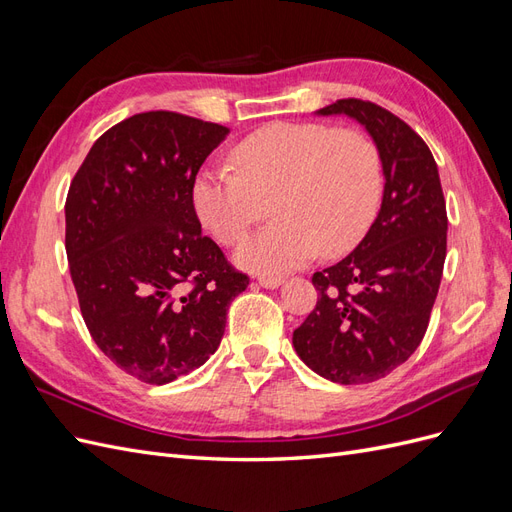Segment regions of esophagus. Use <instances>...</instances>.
I'll return each mask as SVG.
<instances>
[{
	"label": "esophagus",
	"mask_w": 512,
	"mask_h": 512,
	"mask_svg": "<svg viewBox=\"0 0 512 512\" xmlns=\"http://www.w3.org/2000/svg\"><path fill=\"white\" fill-rule=\"evenodd\" d=\"M282 277H271V275H262V277H258V284L262 286V288H280L282 286Z\"/></svg>",
	"instance_id": "obj_1"
}]
</instances>
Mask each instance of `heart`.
<instances>
[{
    "instance_id": "heart-1",
    "label": "heart",
    "mask_w": 512,
    "mask_h": 512,
    "mask_svg": "<svg viewBox=\"0 0 512 512\" xmlns=\"http://www.w3.org/2000/svg\"><path fill=\"white\" fill-rule=\"evenodd\" d=\"M237 170L205 168L194 181L198 220L224 245H239L269 215L277 220L247 241L241 267L277 275L307 265L322 250L350 252L374 224L382 162L363 132L314 121H273L232 149Z\"/></svg>"
}]
</instances>
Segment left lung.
<instances>
[{"instance_id": "8db88e82", "label": "left lung", "mask_w": 512, "mask_h": 512, "mask_svg": "<svg viewBox=\"0 0 512 512\" xmlns=\"http://www.w3.org/2000/svg\"><path fill=\"white\" fill-rule=\"evenodd\" d=\"M318 115H348L380 153L384 194L378 218L352 254L316 271L318 301L292 346L318 376L367 384L389 376L423 342L446 258V203L436 160L406 121L346 98Z\"/></svg>"}]
</instances>
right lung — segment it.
I'll use <instances>...</instances> for the list:
<instances>
[{"mask_svg": "<svg viewBox=\"0 0 512 512\" xmlns=\"http://www.w3.org/2000/svg\"><path fill=\"white\" fill-rule=\"evenodd\" d=\"M220 123L149 111L106 130L70 183L66 254L98 348L128 376L168 384L218 350L250 284L200 232L192 188L228 136Z\"/></svg>", "mask_w": 512, "mask_h": 512, "instance_id": "add662e5", "label": "right lung"}]
</instances>
